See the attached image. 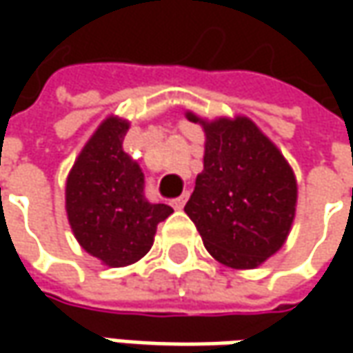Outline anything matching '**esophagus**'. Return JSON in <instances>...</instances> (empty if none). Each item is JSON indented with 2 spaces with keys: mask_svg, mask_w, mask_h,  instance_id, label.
Returning a JSON list of instances; mask_svg holds the SVG:
<instances>
[{
  "mask_svg": "<svg viewBox=\"0 0 353 353\" xmlns=\"http://www.w3.org/2000/svg\"><path fill=\"white\" fill-rule=\"evenodd\" d=\"M170 204H172V208H174V210H183L184 204H186V194H183V196H179V198H174V200H172Z\"/></svg>",
  "mask_w": 353,
  "mask_h": 353,
  "instance_id": "1",
  "label": "esophagus"
}]
</instances>
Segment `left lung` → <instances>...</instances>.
I'll use <instances>...</instances> for the list:
<instances>
[{
  "label": "left lung",
  "mask_w": 353,
  "mask_h": 353,
  "mask_svg": "<svg viewBox=\"0 0 353 353\" xmlns=\"http://www.w3.org/2000/svg\"><path fill=\"white\" fill-rule=\"evenodd\" d=\"M204 131V169L184 212L206 250L230 269H255L291 234L299 184L289 161L248 116L208 119L186 110Z\"/></svg>",
  "instance_id": "1"
}]
</instances>
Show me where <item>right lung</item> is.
Masks as SVG:
<instances>
[{
	"label": "right lung",
	"mask_w": 353,
	"mask_h": 353,
	"mask_svg": "<svg viewBox=\"0 0 353 353\" xmlns=\"http://www.w3.org/2000/svg\"><path fill=\"white\" fill-rule=\"evenodd\" d=\"M131 121L108 116L84 143L66 176L64 208L80 248L108 267H128L147 255L157 225L172 208L145 198V174L123 151Z\"/></svg>",
	"instance_id": "add662e5"
}]
</instances>
